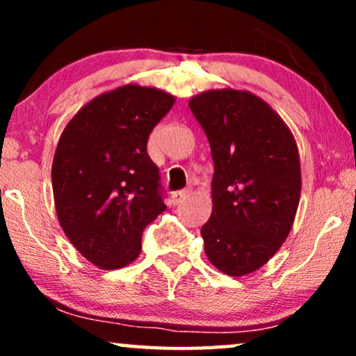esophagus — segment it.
<instances>
[{"label":"esophagus","mask_w":356,"mask_h":356,"mask_svg":"<svg viewBox=\"0 0 356 356\" xmlns=\"http://www.w3.org/2000/svg\"><path fill=\"white\" fill-rule=\"evenodd\" d=\"M188 196H189V191H184V189H183V191H175L172 194V204H173V206H178V204L186 201Z\"/></svg>","instance_id":"esophagus-1"}]
</instances>
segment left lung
Masks as SVG:
<instances>
[{
  "mask_svg": "<svg viewBox=\"0 0 356 356\" xmlns=\"http://www.w3.org/2000/svg\"><path fill=\"white\" fill-rule=\"evenodd\" d=\"M189 108L213 160L212 213L201 228L207 259L227 275L251 274L280 250L293 225L301 194L295 138L248 90H206Z\"/></svg>",
  "mask_w": 356,
  "mask_h": 356,
  "instance_id": "obj_1",
  "label": "left lung"
}]
</instances>
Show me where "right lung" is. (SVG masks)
I'll return each mask as SVG.
<instances>
[{
	"label": "right lung",
	"instance_id": "right-lung-1",
	"mask_svg": "<svg viewBox=\"0 0 356 356\" xmlns=\"http://www.w3.org/2000/svg\"><path fill=\"white\" fill-rule=\"evenodd\" d=\"M173 104L155 87L121 86L82 106L58 140L51 165L58 220L100 269L131 264L144 228L167 209L147 139Z\"/></svg>",
	"mask_w": 356,
	"mask_h": 356
}]
</instances>
